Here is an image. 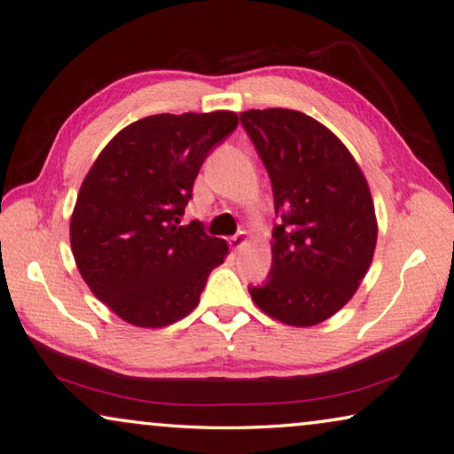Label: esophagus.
Here are the masks:
<instances>
[{"instance_id": "obj_1", "label": "esophagus", "mask_w": 454, "mask_h": 454, "mask_svg": "<svg viewBox=\"0 0 454 454\" xmlns=\"http://www.w3.org/2000/svg\"><path fill=\"white\" fill-rule=\"evenodd\" d=\"M246 243H247V233L246 231H239L237 235H233L231 239H229V246H231L233 251H241Z\"/></svg>"}]
</instances>
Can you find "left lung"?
<instances>
[{"instance_id":"8db88e82","label":"left lung","mask_w":454,"mask_h":454,"mask_svg":"<svg viewBox=\"0 0 454 454\" xmlns=\"http://www.w3.org/2000/svg\"><path fill=\"white\" fill-rule=\"evenodd\" d=\"M270 174L280 225L271 233V270L249 286L268 317L315 326L339 312L372 266L378 221L367 180L345 144L294 109L239 115Z\"/></svg>"}]
</instances>
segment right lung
I'll return each mask as SVG.
<instances>
[{
    "label": "right lung",
    "mask_w": 454,
    "mask_h": 454,
    "mask_svg": "<svg viewBox=\"0 0 454 454\" xmlns=\"http://www.w3.org/2000/svg\"><path fill=\"white\" fill-rule=\"evenodd\" d=\"M239 123L233 111L160 114L129 123L82 180L71 247L82 280L125 323L160 329L199 304L227 243L180 225L194 178Z\"/></svg>",
    "instance_id": "add662e5"
}]
</instances>
